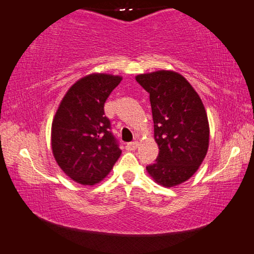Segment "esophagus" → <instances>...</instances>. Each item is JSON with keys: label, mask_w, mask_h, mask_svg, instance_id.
<instances>
[{"label": "esophagus", "mask_w": 254, "mask_h": 254, "mask_svg": "<svg viewBox=\"0 0 254 254\" xmlns=\"http://www.w3.org/2000/svg\"><path fill=\"white\" fill-rule=\"evenodd\" d=\"M138 145H139L138 141H132V142H128V143H127L126 148H127V150H128V151H132V150H135V149H137Z\"/></svg>", "instance_id": "esophagus-1"}]
</instances>
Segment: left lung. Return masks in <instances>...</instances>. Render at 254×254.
Wrapping results in <instances>:
<instances>
[{"instance_id": "obj_1", "label": "left lung", "mask_w": 254, "mask_h": 254, "mask_svg": "<svg viewBox=\"0 0 254 254\" xmlns=\"http://www.w3.org/2000/svg\"><path fill=\"white\" fill-rule=\"evenodd\" d=\"M135 79L149 93L154 137L160 148L147 171L164 187L183 184L197 171L209 148V121L202 100L176 71L140 74Z\"/></svg>"}]
</instances>
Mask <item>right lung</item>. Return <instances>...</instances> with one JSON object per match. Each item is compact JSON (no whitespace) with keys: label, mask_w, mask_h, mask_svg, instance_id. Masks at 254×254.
<instances>
[{"label":"right lung","mask_w":254,"mask_h":254,"mask_svg":"<svg viewBox=\"0 0 254 254\" xmlns=\"http://www.w3.org/2000/svg\"><path fill=\"white\" fill-rule=\"evenodd\" d=\"M121 76L91 74L70 86L51 127L52 153L66 175L92 186L106 178L122 150L111 131L104 106Z\"/></svg>","instance_id":"right-lung-1"}]
</instances>
